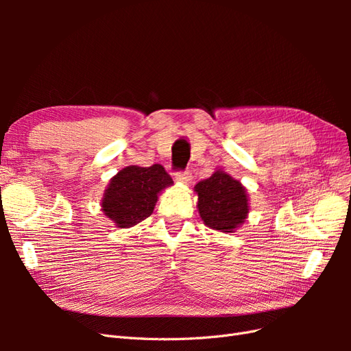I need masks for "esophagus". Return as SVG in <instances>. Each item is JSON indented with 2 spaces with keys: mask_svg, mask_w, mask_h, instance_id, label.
<instances>
[{
  "mask_svg": "<svg viewBox=\"0 0 351 351\" xmlns=\"http://www.w3.org/2000/svg\"><path fill=\"white\" fill-rule=\"evenodd\" d=\"M174 178L177 180V182H182V183H189L190 180H192V173H190V169H184V171H177Z\"/></svg>",
  "mask_w": 351,
  "mask_h": 351,
  "instance_id": "1",
  "label": "esophagus"
}]
</instances>
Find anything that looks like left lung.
Listing matches in <instances>:
<instances>
[{
  "label": "left lung",
  "mask_w": 351,
  "mask_h": 351,
  "mask_svg": "<svg viewBox=\"0 0 351 351\" xmlns=\"http://www.w3.org/2000/svg\"><path fill=\"white\" fill-rule=\"evenodd\" d=\"M199 196V214L205 226L231 232L247 217L246 190L224 171H217L195 186Z\"/></svg>",
  "instance_id": "left-lung-1"
}]
</instances>
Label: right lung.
I'll list each match as a JSON object with an SVG mask.
<instances>
[{
  "label": "right lung",
  "instance_id": "obj_1",
  "mask_svg": "<svg viewBox=\"0 0 351 351\" xmlns=\"http://www.w3.org/2000/svg\"><path fill=\"white\" fill-rule=\"evenodd\" d=\"M173 184V178L159 164L130 165L111 178L102 199V210L117 227L129 228L149 217L158 193Z\"/></svg>",
  "mask_w": 351,
  "mask_h": 351
}]
</instances>
